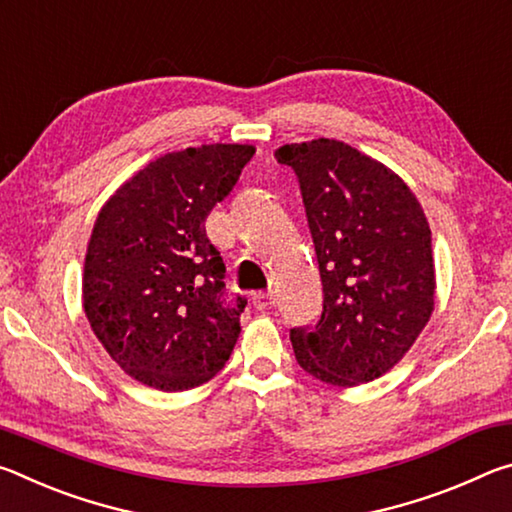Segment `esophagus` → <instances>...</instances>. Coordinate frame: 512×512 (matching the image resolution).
Here are the masks:
<instances>
[{
	"label": "esophagus",
	"mask_w": 512,
	"mask_h": 512,
	"mask_svg": "<svg viewBox=\"0 0 512 512\" xmlns=\"http://www.w3.org/2000/svg\"><path fill=\"white\" fill-rule=\"evenodd\" d=\"M253 305H255V309H259V311H264V309H271V307H275V296L273 293H264V291H259V293H253Z\"/></svg>",
	"instance_id": "obj_1"
}]
</instances>
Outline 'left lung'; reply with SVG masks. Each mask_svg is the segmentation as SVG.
<instances>
[{
  "instance_id": "8db88e82",
  "label": "left lung",
  "mask_w": 512,
  "mask_h": 512,
  "mask_svg": "<svg viewBox=\"0 0 512 512\" xmlns=\"http://www.w3.org/2000/svg\"><path fill=\"white\" fill-rule=\"evenodd\" d=\"M314 239L323 314L293 327L300 368L357 386L391 370L433 311L431 230L418 198L384 164L336 140L284 144Z\"/></svg>"
}]
</instances>
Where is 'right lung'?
<instances>
[{"label":"right lung","mask_w":512,"mask_h":512,"mask_svg":"<svg viewBox=\"0 0 512 512\" xmlns=\"http://www.w3.org/2000/svg\"><path fill=\"white\" fill-rule=\"evenodd\" d=\"M253 153L246 144L167 153L101 207L85 255V316L112 361L146 386L187 391L230 359L246 298L228 300L205 221Z\"/></svg>","instance_id":"add662e5"}]
</instances>
